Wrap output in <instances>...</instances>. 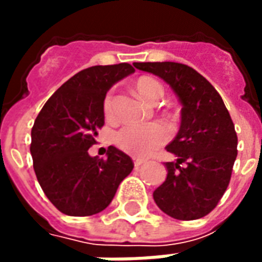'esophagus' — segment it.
I'll use <instances>...</instances> for the list:
<instances>
[{
	"label": "esophagus",
	"instance_id": "esophagus-1",
	"mask_svg": "<svg viewBox=\"0 0 262 262\" xmlns=\"http://www.w3.org/2000/svg\"><path fill=\"white\" fill-rule=\"evenodd\" d=\"M133 163H135V167L136 168H139L140 165H143L144 163H146V160H142V159H133Z\"/></svg>",
	"mask_w": 262,
	"mask_h": 262
}]
</instances>
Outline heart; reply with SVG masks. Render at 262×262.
<instances>
[{
  "label": "heart",
  "instance_id": "obj_1",
  "mask_svg": "<svg viewBox=\"0 0 262 262\" xmlns=\"http://www.w3.org/2000/svg\"><path fill=\"white\" fill-rule=\"evenodd\" d=\"M137 94L148 102H156L163 97V85L153 77H140L135 82ZM103 114L106 118H111L114 114V92L109 91L102 102ZM114 143L118 147L136 157H147L156 151L160 146H163L168 139V130L161 123H147V125H136L129 123L115 132Z\"/></svg>",
  "mask_w": 262,
  "mask_h": 262
}]
</instances>
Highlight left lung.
Listing matches in <instances>:
<instances>
[{"mask_svg": "<svg viewBox=\"0 0 262 262\" xmlns=\"http://www.w3.org/2000/svg\"><path fill=\"white\" fill-rule=\"evenodd\" d=\"M170 84L182 105L181 126L167 151V178L153 193L157 206L178 220L210 213L230 182L237 135L229 111L213 85L189 66L174 61L133 63Z\"/></svg>", "mask_w": 262, "mask_h": 262, "instance_id": "left-lung-1", "label": "left lung"}]
</instances>
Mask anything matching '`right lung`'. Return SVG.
<instances>
[{
  "instance_id": "add662e5",
  "label": "right lung",
  "mask_w": 262,
  "mask_h": 262,
  "mask_svg": "<svg viewBox=\"0 0 262 262\" xmlns=\"http://www.w3.org/2000/svg\"><path fill=\"white\" fill-rule=\"evenodd\" d=\"M135 69L129 63L94 66L66 81L43 105L32 127L33 170L45 195L69 216L99 213L133 170L132 159L114 146L106 159L91 157L105 123L102 102L115 82Z\"/></svg>"
}]
</instances>
